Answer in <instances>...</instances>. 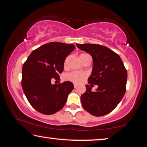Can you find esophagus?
Wrapping results in <instances>:
<instances>
[{
  "mask_svg": "<svg viewBox=\"0 0 147 147\" xmlns=\"http://www.w3.org/2000/svg\"><path fill=\"white\" fill-rule=\"evenodd\" d=\"M74 88H77V85H76V84H74Z\"/></svg>",
  "mask_w": 147,
  "mask_h": 147,
  "instance_id": "esophagus-1",
  "label": "esophagus"
}]
</instances>
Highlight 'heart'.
Masks as SVG:
<instances>
[{
  "mask_svg": "<svg viewBox=\"0 0 147 147\" xmlns=\"http://www.w3.org/2000/svg\"><path fill=\"white\" fill-rule=\"evenodd\" d=\"M79 58L80 61L84 63L87 59L88 58H91V56L89 54L87 53H81L79 55ZM69 59V57H67L65 59L64 61V67H66L67 65V62ZM86 74L85 73H79V72L76 71H73L71 73H69L68 74H65V79L66 80L71 82H73L74 84H79L82 82L86 78Z\"/></svg>",
  "mask_w": 147,
  "mask_h": 147,
  "instance_id": "heart-1",
  "label": "heart"
}]
</instances>
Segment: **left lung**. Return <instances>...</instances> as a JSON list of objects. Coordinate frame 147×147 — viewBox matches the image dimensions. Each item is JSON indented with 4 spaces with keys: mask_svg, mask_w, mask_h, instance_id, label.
<instances>
[{
    "mask_svg": "<svg viewBox=\"0 0 147 147\" xmlns=\"http://www.w3.org/2000/svg\"><path fill=\"white\" fill-rule=\"evenodd\" d=\"M93 59V69L88 78L89 85L81 96L83 108L96 117L105 115L115 109L125 94L127 71L119 54L108 47L96 44H76ZM97 85L96 92L92 87Z\"/></svg>",
    "mask_w": 147,
    "mask_h": 147,
    "instance_id": "8db88e82",
    "label": "left lung"
}]
</instances>
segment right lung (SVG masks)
I'll return each instance as SVG.
<instances>
[{"label":"right lung","mask_w":147,"mask_h":147,"mask_svg":"<svg viewBox=\"0 0 147 147\" xmlns=\"http://www.w3.org/2000/svg\"><path fill=\"white\" fill-rule=\"evenodd\" d=\"M74 49L73 44L51 42L32 51L23 64L22 88L29 103L39 112L52 115L65 104L73 84H52L51 81L59 79L65 59Z\"/></svg>","instance_id":"obj_1"}]
</instances>
